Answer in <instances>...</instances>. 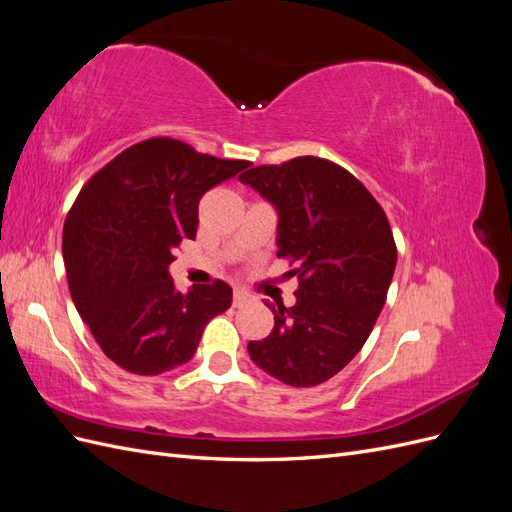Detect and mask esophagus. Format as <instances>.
Returning <instances> with one entry per match:
<instances>
[{
  "label": "esophagus",
  "mask_w": 512,
  "mask_h": 512,
  "mask_svg": "<svg viewBox=\"0 0 512 512\" xmlns=\"http://www.w3.org/2000/svg\"><path fill=\"white\" fill-rule=\"evenodd\" d=\"M247 299H250V294L241 288H235V294H232V303H235V307H241Z\"/></svg>",
  "instance_id": "esophagus-1"
}]
</instances>
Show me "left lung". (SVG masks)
<instances>
[{
    "instance_id": "1",
    "label": "left lung",
    "mask_w": 512,
    "mask_h": 512,
    "mask_svg": "<svg viewBox=\"0 0 512 512\" xmlns=\"http://www.w3.org/2000/svg\"><path fill=\"white\" fill-rule=\"evenodd\" d=\"M277 213V256L297 260V303H265L275 324L247 344L252 361L290 386H316L363 348L389 292L397 250L389 220L348 170L305 156L245 170Z\"/></svg>"
}]
</instances>
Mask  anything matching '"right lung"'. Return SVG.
Segmentation results:
<instances>
[{"instance_id": "1", "label": "right lung", "mask_w": 512, "mask_h": 512, "mask_svg": "<svg viewBox=\"0 0 512 512\" xmlns=\"http://www.w3.org/2000/svg\"><path fill=\"white\" fill-rule=\"evenodd\" d=\"M250 164L196 153L175 138L132 145L87 181L64 224V265L76 312L121 369L158 376L188 363L232 288L177 290L168 265L196 237L198 203Z\"/></svg>"}]
</instances>
